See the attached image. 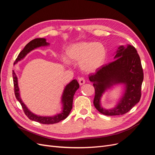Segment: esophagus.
I'll return each mask as SVG.
<instances>
[{
    "instance_id": "obj_1",
    "label": "esophagus",
    "mask_w": 155,
    "mask_h": 155,
    "mask_svg": "<svg viewBox=\"0 0 155 155\" xmlns=\"http://www.w3.org/2000/svg\"><path fill=\"white\" fill-rule=\"evenodd\" d=\"M85 83V78H84L83 77H80V78H79V85H82Z\"/></svg>"
}]
</instances>
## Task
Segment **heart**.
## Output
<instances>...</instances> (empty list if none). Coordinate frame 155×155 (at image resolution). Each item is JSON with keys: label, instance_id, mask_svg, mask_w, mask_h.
Instances as JSON below:
<instances>
[{"label": "heart", "instance_id": "1", "mask_svg": "<svg viewBox=\"0 0 155 155\" xmlns=\"http://www.w3.org/2000/svg\"><path fill=\"white\" fill-rule=\"evenodd\" d=\"M67 55L71 61L79 63L83 71L94 72L104 64L107 52L104 45L100 43L81 42L70 46ZM65 56L63 57V63L69 65L70 61Z\"/></svg>", "mask_w": 155, "mask_h": 155}]
</instances>
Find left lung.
<instances>
[{
	"mask_svg": "<svg viewBox=\"0 0 155 155\" xmlns=\"http://www.w3.org/2000/svg\"><path fill=\"white\" fill-rule=\"evenodd\" d=\"M114 59L113 61L103 65L95 74L88 75L95 89L94 105L100 113L107 116L127 113L138 104L142 96L143 72L137 50L130 45L121 46ZM116 83L125 84L126 91L117 107L105 110L100 106V98L107 87Z\"/></svg>",
	"mask_w": 155,
	"mask_h": 155,
	"instance_id": "left-lung-1",
	"label": "left lung"
}]
</instances>
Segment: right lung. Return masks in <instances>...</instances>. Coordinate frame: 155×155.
I'll return each instance as SVG.
<instances>
[{"label":"right lung","instance_id":"right-lung-1","mask_svg":"<svg viewBox=\"0 0 155 155\" xmlns=\"http://www.w3.org/2000/svg\"><path fill=\"white\" fill-rule=\"evenodd\" d=\"M48 45V43H46V39L44 38H37L35 39H33L25 46L24 49H23L19 53V54H18L17 59L15 61V62H14V64H16L18 61H20L22 59L24 58L25 57V55L28 53H29L30 51H31L32 50H34L35 48L39 47V46H46ZM13 85H14V92H15V95L17 100L19 101V103L21 104L25 114L30 120L37 121V122H39L41 124H56V123L59 122L60 121L64 120L67 118L72 109V103H73L74 94L79 87V85L76 79H74V80H72L68 84V85H67L66 87H65L63 94V97H62L63 109L61 113H60L54 116H51V117L39 116L31 112L28 109H27L26 105L23 104V102L22 101L19 96V92H18L19 89H18V87L17 78L13 70Z\"/></svg>","mask_w":155,"mask_h":155}]
</instances>
